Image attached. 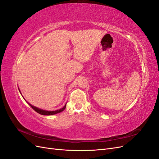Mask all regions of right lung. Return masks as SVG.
Returning <instances> with one entry per match:
<instances>
[{
    "mask_svg": "<svg viewBox=\"0 0 159 159\" xmlns=\"http://www.w3.org/2000/svg\"><path fill=\"white\" fill-rule=\"evenodd\" d=\"M30 105V106L35 111H36L37 113H38L39 114H41V115H54V114H56V113H60L61 111H63L65 109V108L66 107V104L64 105V107L63 108H61L59 110H56V111H45V110H42V109H38L34 106H33V105H32L31 104L28 103Z\"/></svg>",
    "mask_w": 159,
    "mask_h": 159,
    "instance_id": "obj_1",
    "label": "right lung"
}]
</instances>
